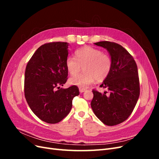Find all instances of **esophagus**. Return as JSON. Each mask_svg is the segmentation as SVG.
Returning a JSON list of instances; mask_svg holds the SVG:
<instances>
[{"instance_id": "34e87169", "label": "esophagus", "mask_w": 159, "mask_h": 159, "mask_svg": "<svg viewBox=\"0 0 159 159\" xmlns=\"http://www.w3.org/2000/svg\"><path fill=\"white\" fill-rule=\"evenodd\" d=\"M86 89H85V88H80V93H83V92H84V91H85Z\"/></svg>"}]
</instances>
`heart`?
Returning <instances> with one entry per match:
<instances>
[{"instance_id": "heart-1", "label": "heart", "mask_w": 159, "mask_h": 159, "mask_svg": "<svg viewBox=\"0 0 159 159\" xmlns=\"http://www.w3.org/2000/svg\"><path fill=\"white\" fill-rule=\"evenodd\" d=\"M75 58L69 56L66 66L71 75L78 74L83 67V74L73 77L70 83L80 88H85L95 80L102 82L109 75L112 68V59L109 54L91 46H85L76 50Z\"/></svg>"}]
</instances>
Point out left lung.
Instances as JSON below:
<instances>
[{
  "label": "left lung",
  "mask_w": 159,
  "mask_h": 159,
  "mask_svg": "<svg viewBox=\"0 0 159 159\" xmlns=\"http://www.w3.org/2000/svg\"><path fill=\"white\" fill-rule=\"evenodd\" d=\"M106 48L112 59V68L101 88L93 89L91 107L97 117L108 126L123 123L131 115L140 94L137 66L133 56L119 44L109 41L95 43Z\"/></svg>",
  "instance_id": "left-lung-1"
}]
</instances>
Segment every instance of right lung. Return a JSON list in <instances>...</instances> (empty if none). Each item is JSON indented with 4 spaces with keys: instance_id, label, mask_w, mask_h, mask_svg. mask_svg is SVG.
Instances as JSON below:
<instances>
[{
    "instance_id": "right-lung-1",
    "label": "right lung",
    "mask_w": 159,
    "mask_h": 159,
    "mask_svg": "<svg viewBox=\"0 0 159 159\" xmlns=\"http://www.w3.org/2000/svg\"><path fill=\"white\" fill-rule=\"evenodd\" d=\"M67 42H54L40 46L26 65L25 95L30 108L42 121L59 123L68 115L72 100L80 94L76 85L60 89L68 80Z\"/></svg>"
}]
</instances>
